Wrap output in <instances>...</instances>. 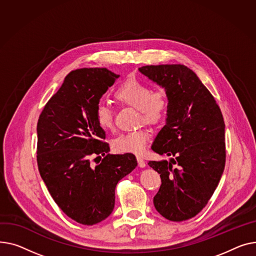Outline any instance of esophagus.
<instances>
[{
  "label": "esophagus",
  "instance_id": "1",
  "mask_svg": "<svg viewBox=\"0 0 256 256\" xmlns=\"http://www.w3.org/2000/svg\"><path fill=\"white\" fill-rule=\"evenodd\" d=\"M136 159H138V166H140V168H144V166H146V161L144 160V158H142V157L138 156V157H136Z\"/></svg>",
  "mask_w": 256,
  "mask_h": 256
}]
</instances>
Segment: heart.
<instances>
[{"label":"heart","instance_id":"b5f03b06","mask_svg":"<svg viewBox=\"0 0 256 256\" xmlns=\"http://www.w3.org/2000/svg\"><path fill=\"white\" fill-rule=\"evenodd\" d=\"M114 99L123 105L138 110V122L150 126L164 123L170 112V97L163 88L151 90L142 80L130 78L118 86L114 93ZM95 118L99 127L105 131L114 127V116L110 106L98 104ZM151 138L146 129H138L118 135L114 140L112 148L116 153L142 154Z\"/></svg>","mask_w":256,"mask_h":256}]
</instances>
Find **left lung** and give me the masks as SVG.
<instances>
[{
    "label": "left lung",
    "instance_id": "1",
    "mask_svg": "<svg viewBox=\"0 0 256 256\" xmlns=\"http://www.w3.org/2000/svg\"><path fill=\"white\" fill-rule=\"evenodd\" d=\"M170 97L166 124L152 144L170 160L148 161L161 178L154 198L158 213L170 221L196 216L217 188L225 166V124L215 98L184 65L138 69Z\"/></svg>",
    "mask_w": 256,
    "mask_h": 256
}]
</instances>
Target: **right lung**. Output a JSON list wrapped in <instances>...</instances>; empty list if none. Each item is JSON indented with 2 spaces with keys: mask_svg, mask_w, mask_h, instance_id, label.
<instances>
[{
  "mask_svg": "<svg viewBox=\"0 0 256 256\" xmlns=\"http://www.w3.org/2000/svg\"><path fill=\"white\" fill-rule=\"evenodd\" d=\"M118 78L106 68L71 71L37 123L40 176L58 208L84 225L112 214L118 182L138 165L131 153L108 154L105 132L95 118L100 98ZM93 154L104 156L95 167L89 159Z\"/></svg>",
  "mask_w": 256,
  "mask_h": 256,
  "instance_id": "right-lung-1",
  "label": "right lung"
}]
</instances>
